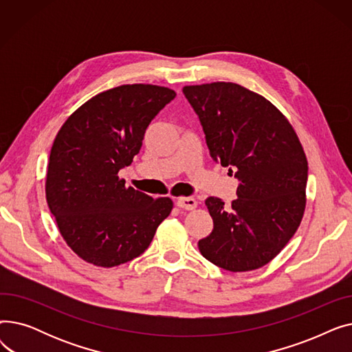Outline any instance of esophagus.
Returning <instances> with one entry per match:
<instances>
[{"label": "esophagus", "instance_id": "obj_1", "mask_svg": "<svg viewBox=\"0 0 352 352\" xmlns=\"http://www.w3.org/2000/svg\"><path fill=\"white\" fill-rule=\"evenodd\" d=\"M177 207L190 211V210L197 208V201L191 197H181L177 199Z\"/></svg>", "mask_w": 352, "mask_h": 352}]
</instances>
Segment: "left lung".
I'll return each instance as SVG.
<instances>
[{"label": "left lung", "mask_w": 352, "mask_h": 352, "mask_svg": "<svg viewBox=\"0 0 352 352\" xmlns=\"http://www.w3.org/2000/svg\"><path fill=\"white\" fill-rule=\"evenodd\" d=\"M182 92L204 129L211 158L234 168L239 181L231 206L217 197L206 199L214 228L198 241L199 252L227 271L261 268L301 224L308 179L302 145L278 109L241 85H187Z\"/></svg>", "instance_id": "obj_1"}]
</instances>
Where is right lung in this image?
<instances>
[{"mask_svg":"<svg viewBox=\"0 0 352 352\" xmlns=\"http://www.w3.org/2000/svg\"><path fill=\"white\" fill-rule=\"evenodd\" d=\"M175 98L170 88L120 85L68 117L54 140L45 197L67 245L111 268L140 256L170 215L173 201L125 187L118 171L140 153L146 126Z\"/></svg>","mask_w":352,"mask_h":352,"instance_id":"right-lung-1","label":"right lung"}]
</instances>
